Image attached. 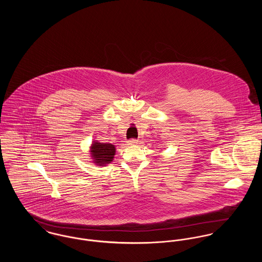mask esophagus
I'll use <instances>...</instances> for the list:
<instances>
[{"mask_svg": "<svg viewBox=\"0 0 262 262\" xmlns=\"http://www.w3.org/2000/svg\"><path fill=\"white\" fill-rule=\"evenodd\" d=\"M138 144V140L137 139H130L129 141H128V145H137Z\"/></svg>", "mask_w": 262, "mask_h": 262, "instance_id": "obj_1", "label": "esophagus"}]
</instances>
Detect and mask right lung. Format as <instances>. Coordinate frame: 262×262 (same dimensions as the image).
<instances>
[{"label": "right lung", "instance_id": "obj_1", "mask_svg": "<svg viewBox=\"0 0 262 262\" xmlns=\"http://www.w3.org/2000/svg\"><path fill=\"white\" fill-rule=\"evenodd\" d=\"M91 152L96 164L105 165L112 161L115 155V146L109 143L94 142Z\"/></svg>", "mask_w": 262, "mask_h": 262}]
</instances>
